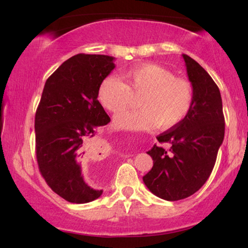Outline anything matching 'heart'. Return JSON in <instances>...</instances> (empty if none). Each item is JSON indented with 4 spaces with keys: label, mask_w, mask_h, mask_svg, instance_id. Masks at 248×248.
Returning <instances> with one entry per match:
<instances>
[{
    "label": "heart",
    "mask_w": 248,
    "mask_h": 248,
    "mask_svg": "<svg viewBox=\"0 0 248 248\" xmlns=\"http://www.w3.org/2000/svg\"><path fill=\"white\" fill-rule=\"evenodd\" d=\"M124 82L109 76L98 88V100L113 114H120L140 97L138 111L115 118L117 127L145 131L160 126L169 130L177 126L191 113L194 88L188 80L176 78L170 70L155 63H142L124 71Z\"/></svg>",
    "instance_id": "1"
}]
</instances>
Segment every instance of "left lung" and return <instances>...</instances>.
Returning <instances> with one entry per match:
<instances>
[{"label":"left lung","instance_id":"1","mask_svg":"<svg viewBox=\"0 0 248 248\" xmlns=\"http://www.w3.org/2000/svg\"><path fill=\"white\" fill-rule=\"evenodd\" d=\"M188 80L194 88V104L177 126L158 135L169 150L154 145L148 155L154 167L143 176L150 192L167 201H178L198 192L208 181L225 137L221 94L209 73L183 54Z\"/></svg>","mask_w":248,"mask_h":248}]
</instances>
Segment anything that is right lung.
I'll return each instance as SVG.
<instances>
[{
    "instance_id": "right-lung-1",
    "label": "right lung",
    "mask_w": 248,
    "mask_h": 248,
    "mask_svg": "<svg viewBox=\"0 0 248 248\" xmlns=\"http://www.w3.org/2000/svg\"><path fill=\"white\" fill-rule=\"evenodd\" d=\"M114 57L77 54L66 60L44 87L35 116L36 157L47 185L71 203H88L103 194L81 174L97 157L98 127L110 118L97 99L101 81L114 70Z\"/></svg>"
}]
</instances>
